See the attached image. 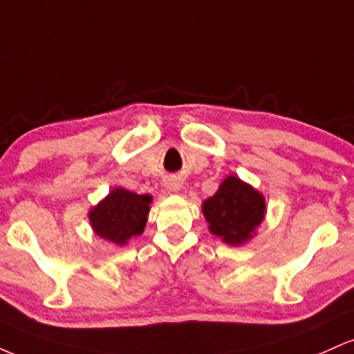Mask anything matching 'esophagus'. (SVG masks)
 I'll list each match as a JSON object with an SVG mask.
<instances>
[{"label": "esophagus", "instance_id": "obj_1", "mask_svg": "<svg viewBox=\"0 0 354 354\" xmlns=\"http://www.w3.org/2000/svg\"><path fill=\"white\" fill-rule=\"evenodd\" d=\"M166 186H168L169 191H180L181 181L180 180H168L166 181Z\"/></svg>", "mask_w": 354, "mask_h": 354}]
</instances>
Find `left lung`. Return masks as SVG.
<instances>
[{"label": "left lung", "mask_w": 354, "mask_h": 354, "mask_svg": "<svg viewBox=\"0 0 354 354\" xmlns=\"http://www.w3.org/2000/svg\"><path fill=\"white\" fill-rule=\"evenodd\" d=\"M265 198L236 176H228L213 196L203 203L209 231L228 245H241L251 238L265 218Z\"/></svg>", "instance_id": "1"}]
</instances>
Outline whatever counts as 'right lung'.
Segmentation results:
<instances>
[{"label": "right lung", "instance_id": "right-lung-1", "mask_svg": "<svg viewBox=\"0 0 354 354\" xmlns=\"http://www.w3.org/2000/svg\"><path fill=\"white\" fill-rule=\"evenodd\" d=\"M149 203V194H136L116 188L108 194L106 200L91 209L89 221L98 236L115 245H126L129 238L143 233Z\"/></svg>", "mask_w": 354, "mask_h": 354}]
</instances>
